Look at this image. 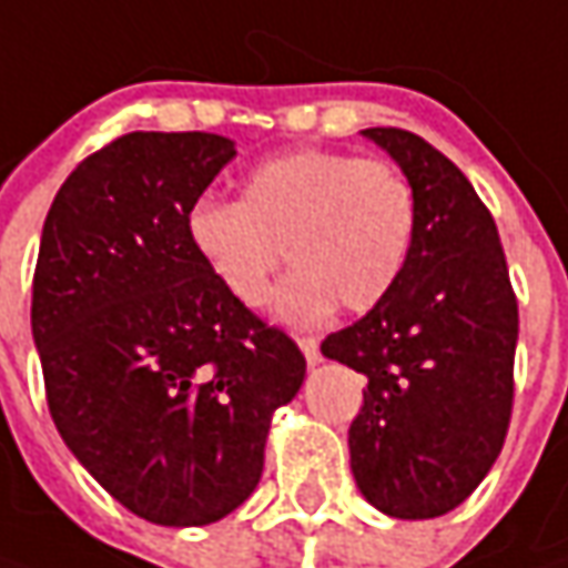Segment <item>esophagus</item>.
I'll return each mask as SVG.
<instances>
[{
	"label": "esophagus",
	"mask_w": 568,
	"mask_h": 568,
	"mask_svg": "<svg viewBox=\"0 0 568 568\" xmlns=\"http://www.w3.org/2000/svg\"><path fill=\"white\" fill-rule=\"evenodd\" d=\"M296 344H300V351H303V357H306V363H310V366H316V363L322 361L316 338H300Z\"/></svg>",
	"instance_id": "esophagus-1"
}]
</instances>
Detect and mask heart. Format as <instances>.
<instances>
[{
  "label": "heart",
  "mask_w": 568,
  "mask_h": 568,
  "mask_svg": "<svg viewBox=\"0 0 568 568\" xmlns=\"http://www.w3.org/2000/svg\"><path fill=\"white\" fill-rule=\"evenodd\" d=\"M414 224V189L398 166L300 148L252 166L240 202H192L186 243L243 306L265 300L287 250L296 268L274 291V316L316 325L338 303L363 313L388 296L410 255Z\"/></svg>",
  "instance_id": "1"
}]
</instances>
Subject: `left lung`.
Masks as SVG:
<instances>
[{
  "mask_svg": "<svg viewBox=\"0 0 568 568\" xmlns=\"http://www.w3.org/2000/svg\"><path fill=\"white\" fill-rule=\"evenodd\" d=\"M363 139L414 189V243L388 296L322 341V354L366 376L347 433L366 503L392 518H436L477 490L503 448L518 303L468 176L414 132L363 129Z\"/></svg>",
  "mask_w": 568,
  "mask_h": 568,
  "instance_id": "8db88e82",
  "label": "left lung"
}]
</instances>
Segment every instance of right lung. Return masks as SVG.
<instances>
[{
	"instance_id": "right-lung-1",
	"label": "right lung",
	"mask_w": 568,
	"mask_h": 568,
	"mask_svg": "<svg viewBox=\"0 0 568 568\" xmlns=\"http://www.w3.org/2000/svg\"><path fill=\"white\" fill-rule=\"evenodd\" d=\"M236 158L211 132H129L55 192L31 332L62 443L129 513L221 521L255 490L272 414L306 361L221 291L186 214Z\"/></svg>"
}]
</instances>
